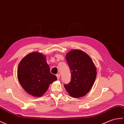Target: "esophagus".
I'll return each mask as SVG.
<instances>
[{
  "mask_svg": "<svg viewBox=\"0 0 124 124\" xmlns=\"http://www.w3.org/2000/svg\"><path fill=\"white\" fill-rule=\"evenodd\" d=\"M56 77H57V79L59 80L60 78V74H56Z\"/></svg>",
  "mask_w": 124,
  "mask_h": 124,
  "instance_id": "obj_1",
  "label": "esophagus"
}]
</instances>
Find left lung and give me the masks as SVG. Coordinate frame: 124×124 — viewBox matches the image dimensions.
I'll use <instances>...</instances> for the list:
<instances>
[{
	"instance_id": "8db88e82",
	"label": "left lung",
	"mask_w": 124,
	"mask_h": 124,
	"mask_svg": "<svg viewBox=\"0 0 124 124\" xmlns=\"http://www.w3.org/2000/svg\"><path fill=\"white\" fill-rule=\"evenodd\" d=\"M71 79L64 87L72 97L80 98L90 91L96 78L97 71L90 57L84 52L73 50L66 55Z\"/></svg>"
}]
</instances>
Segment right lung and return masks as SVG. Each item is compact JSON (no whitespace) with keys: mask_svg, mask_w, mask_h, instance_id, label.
I'll use <instances>...</instances> for the list:
<instances>
[{"mask_svg":"<svg viewBox=\"0 0 124 124\" xmlns=\"http://www.w3.org/2000/svg\"><path fill=\"white\" fill-rule=\"evenodd\" d=\"M18 81L28 93L34 97H41L52 82L57 80L51 73L50 67L44 55L38 52L28 54L18 65Z\"/></svg>","mask_w":124,"mask_h":124,"instance_id":"1","label":"right lung"}]
</instances>
